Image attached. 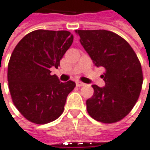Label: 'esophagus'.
I'll use <instances>...</instances> for the list:
<instances>
[{"instance_id": "1", "label": "esophagus", "mask_w": 150, "mask_h": 150, "mask_svg": "<svg viewBox=\"0 0 150 150\" xmlns=\"http://www.w3.org/2000/svg\"><path fill=\"white\" fill-rule=\"evenodd\" d=\"M76 85H77V86H85L86 84L85 83H83V82H81V81H77V82H76Z\"/></svg>"}]
</instances>
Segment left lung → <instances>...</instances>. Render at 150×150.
<instances>
[{
  "label": "left lung",
  "instance_id": "8db88e82",
  "mask_svg": "<svg viewBox=\"0 0 150 150\" xmlns=\"http://www.w3.org/2000/svg\"><path fill=\"white\" fill-rule=\"evenodd\" d=\"M80 42L96 67H104L105 86L92 85L86 100L89 115L104 123L122 120L140 96L143 73L137 55L128 42L107 30H76Z\"/></svg>",
  "mask_w": 150,
  "mask_h": 150
}]
</instances>
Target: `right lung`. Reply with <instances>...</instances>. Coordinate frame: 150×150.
Instances as JSON below:
<instances>
[{
    "label": "right lung",
    "mask_w": 150,
    "mask_h": 150,
    "mask_svg": "<svg viewBox=\"0 0 150 150\" xmlns=\"http://www.w3.org/2000/svg\"><path fill=\"white\" fill-rule=\"evenodd\" d=\"M68 31L36 30L15 46L8 64V83L12 101L23 116L37 124H45L61 115L73 81L61 82L50 69H58L73 44Z\"/></svg>",
    "instance_id": "right-lung-1"
}]
</instances>
